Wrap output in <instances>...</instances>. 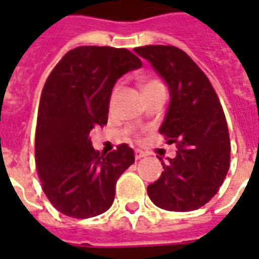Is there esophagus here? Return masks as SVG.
I'll return each instance as SVG.
<instances>
[{"instance_id": "1", "label": "esophagus", "mask_w": 259, "mask_h": 259, "mask_svg": "<svg viewBox=\"0 0 259 259\" xmlns=\"http://www.w3.org/2000/svg\"><path fill=\"white\" fill-rule=\"evenodd\" d=\"M146 157V152L141 151V150H135V158L136 159H140V158Z\"/></svg>"}]
</instances>
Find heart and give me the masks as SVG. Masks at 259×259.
<instances>
[{"mask_svg": "<svg viewBox=\"0 0 259 259\" xmlns=\"http://www.w3.org/2000/svg\"><path fill=\"white\" fill-rule=\"evenodd\" d=\"M158 85H161V83H159L157 79H147L146 81L143 83V91L146 93V91L155 89V87H158Z\"/></svg>", "mask_w": 259, "mask_h": 259, "instance_id": "1", "label": "heart"}]
</instances>
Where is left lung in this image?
Returning a JSON list of instances; mask_svg holds the SVG:
<instances>
[{
  "label": "left lung",
  "instance_id": "obj_1",
  "mask_svg": "<svg viewBox=\"0 0 259 259\" xmlns=\"http://www.w3.org/2000/svg\"><path fill=\"white\" fill-rule=\"evenodd\" d=\"M135 53L150 61L168 84L170 104L159 133L178 148L168 162L158 157L163 172L147 193L155 205L168 211L198 209L217 194L230 166L222 105L205 73L180 48L144 46Z\"/></svg>",
  "mask_w": 259,
  "mask_h": 259
}]
</instances>
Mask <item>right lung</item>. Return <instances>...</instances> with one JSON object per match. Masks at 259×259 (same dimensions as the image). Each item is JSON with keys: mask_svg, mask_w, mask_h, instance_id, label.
Segmentation results:
<instances>
[{"mask_svg": "<svg viewBox=\"0 0 259 259\" xmlns=\"http://www.w3.org/2000/svg\"><path fill=\"white\" fill-rule=\"evenodd\" d=\"M141 65L126 48L83 46L65 54L47 77L37 115L36 168L42 191L66 217L107 211L116 180L135 162L127 144L100 154L89 135L107 124L116 80Z\"/></svg>", "mask_w": 259, "mask_h": 259, "instance_id": "obj_1", "label": "right lung"}]
</instances>
